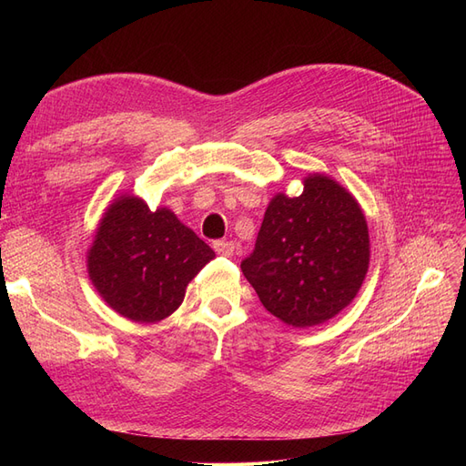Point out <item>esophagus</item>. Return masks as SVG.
Here are the masks:
<instances>
[{
	"label": "esophagus",
	"instance_id": "esophagus-1",
	"mask_svg": "<svg viewBox=\"0 0 466 466\" xmlns=\"http://www.w3.org/2000/svg\"><path fill=\"white\" fill-rule=\"evenodd\" d=\"M214 250L218 252V255H221V257H233L235 243H231V241H216L214 243Z\"/></svg>",
	"mask_w": 466,
	"mask_h": 466
}]
</instances>
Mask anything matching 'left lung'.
<instances>
[{"label":"left lung","mask_w":466,"mask_h":466,"mask_svg":"<svg viewBox=\"0 0 466 466\" xmlns=\"http://www.w3.org/2000/svg\"><path fill=\"white\" fill-rule=\"evenodd\" d=\"M370 268V231L358 200L327 175L303 192L276 194L255 250L241 262L258 299L281 322L307 329L336 317L358 295Z\"/></svg>","instance_id":"left-lung-1"}]
</instances>
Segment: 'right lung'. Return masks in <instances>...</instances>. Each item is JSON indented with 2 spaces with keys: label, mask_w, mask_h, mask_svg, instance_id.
Listing matches in <instances>:
<instances>
[{
  "label": "right lung",
  "mask_w": 466,
  "mask_h": 466,
  "mask_svg": "<svg viewBox=\"0 0 466 466\" xmlns=\"http://www.w3.org/2000/svg\"><path fill=\"white\" fill-rule=\"evenodd\" d=\"M214 257L171 209L151 211L142 198L124 194L98 223L87 270L116 313L147 324L177 311L190 279Z\"/></svg>",
  "instance_id": "right-lung-1"
}]
</instances>
